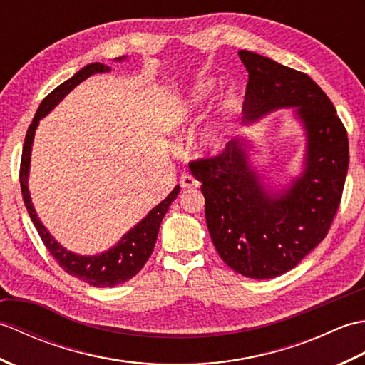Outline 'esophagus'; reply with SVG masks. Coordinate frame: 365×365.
<instances>
[{
	"mask_svg": "<svg viewBox=\"0 0 365 365\" xmlns=\"http://www.w3.org/2000/svg\"><path fill=\"white\" fill-rule=\"evenodd\" d=\"M180 187L183 190H191V188H197L199 187V182L196 180L195 177H192L191 174H183L180 177Z\"/></svg>",
	"mask_w": 365,
	"mask_h": 365,
	"instance_id": "obj_1",
	"label": "esophagus"
}]
</instances>
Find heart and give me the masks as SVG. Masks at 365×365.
<instances>
[{
  "mask_svg": "<svg viewBox=\"0 0 365 365\" xmlns=\"http://www.w3.org/2000/svg\"><path fill=\"white\" fill-rule=\"evenodd\" d=\"M215 91L213 81H199L185 102L177 108V111L170 118V127L177 131H191L196 128L202 119L207 103L210 102ZM238 105V97L235 92H229L224 98L221 113L207 123V127L200 131L196 139V149L205 157H218L226 152L232 139V127L229 123V114L235 111Z\"/></svg>",
  "mask_w": 365,
  "mask_h": 365,
  "instance_id": "heart-1",
  "label": "heart"
}]
</instances>
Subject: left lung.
Listing matches in <instances>:
<instances>
[{
  "mask_svg": "<svg viewBox=\"0 0 365 365\" xmlns=\"http://www.w3.org/2000/svg\"><path fill=\"white\" fill-rule=\"evenodd\" d=\"M238 56L250 73L243 103L250 123L293 108L306 138L301 173L287 185H269L254 166L246 138L190 169L202 183L207 227L220 257L246 277L271 279L297 267L327 237L350 149L334 105L311 76L247 50Z\"/></svg>",
  "mask_w": 365,
  "mask_h": 365,
  "instance_id": "obj_1",
  "label": "left lung"
}]
</instances>
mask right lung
I'll list each match as a JSON object with an SVG mask.
<instances>
[{
	"instance_id": "obj_1",
	"label": "right lung",
	"mask_w": 365,
	"mask_h": 365,
	"mask_svg": "<svg viewBox=\"0 0 365 365\" xmlns=\"http://www.w3.org/2000/svg\"><path fill=\"white\" fill-rule=\"evenodd\" d=\"M125 59L127 56H120L115 58L114 61L115 63H122V61ZM110 71V67L100 63L84 66L81 71H78L72 76V78H68L63 84H59L56 89L51 91L50 94L42 100V103L38 105L34 119L28 128L25 144H23L20 165V187L23 202H25L26 210L31 216V221L34 222V226L38 232V235H41L43 245L46 246V250L50 251V254L56 259L59 267L63 268L66 273L72 274L73 277H78L80 281L88 282L89 285L94 287L119 285L127 282L128 279L136 276L139 271H141V268L145 265L147 259L150 257V254L153 251L155 242H157L158 237L160 224L163 218H165L166 212L169 210V205L174 202V199L177 197L178 192H180V187L177 185L163 202H160L157 207H153L152 210L138 224H135L118 243L111 246L110 250L94 255H83L66 250V247L50 234V230L43 226L41 218L37 216L33 200H31L28 180L31 168V152H33L34 135L38 127V122H41V119H43L46 114H50L54 108L59 105L61 100H63L68 92H72L80 83L88 80L92 75L108 73Z\"/></svg>"
}]
</instances>
